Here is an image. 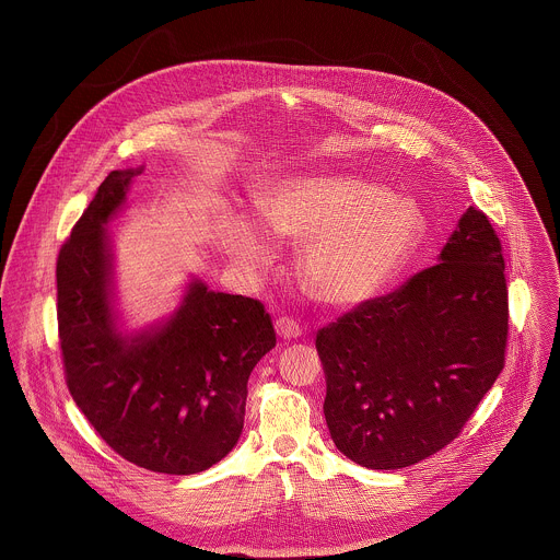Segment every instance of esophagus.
I'll list each match as a JSON object with an SVG mask.
<instances>
[{
    "label": "esophagus",
    "instance_id": "1",
    "mask_svg": "<svg viewBox=\"0 0 560 560\" xmlns=\"http://www.w3.org/2000/svg\"><path fill=\"white\" fill-rule=\"evenodd\" d=\"M276 331L280 338L291 340V338H300L302 336V325L291 317H280L276 319Z\"/></svg>",
    "mask_w": 560,
    "mask_h": 560
}]
</instances>
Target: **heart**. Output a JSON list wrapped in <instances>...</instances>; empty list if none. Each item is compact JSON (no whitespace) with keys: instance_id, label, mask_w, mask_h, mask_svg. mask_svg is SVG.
I'll return each mask as SVG.
<instances>
[{"instance_id":"1","label":"heart","mask_w":560,"mask_h":560,"mask_svg":"<svg viewBox=\"0 0 560 560\" xmlns=\"http://www.w3.org/2000/svg\"><path fill=\"white\" fill-rule=\"evenodd\" d=\"M258 218L271 233L308 243L304 282L336 306L377 295L422 233V215L411 200L349 176L284 180L260 196ZM226 243L245 265H262L269 256V243L241 218L229 220Z\"/></svg>"}]
</instances>
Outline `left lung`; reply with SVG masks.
<instances>
[{
	"mask_svg": "<svg viewBox=\"0 0 560 560\" xmlns=\"http://www.w3.org/2000/svg\"><path fill=\"white\" fill-rule=\"evenodd\" d=\"M506 336L502 243L470 207L438 265L319 329L323 413L336 448L371 470L438 453L504 369Z\"/></svg>",
	"mask_w": 560,
	"mask_h": 560,
	"instance_id": "obj_1",
	"label": "left lung"
}]
</instances>
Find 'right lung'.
I'll list each match as a JSON object with an SVG mask.
<instances>
[{
    "mask_svg": "<svg viewBox=\"0 0 560 560\" xmlns=\"http://www.w3.org/2000/svg\"><path fill=\"white\" fill-rule=\"evenodd\" d=\"M136 174L109 172L60 247L65 377L88 422L120 457L161 475H196L237 444L249 373L276 347V331L258 300L191 282L165 325L131 340L116 334L103 224Z\"/></svg>",
    "mask_w": 560,
    "mask_h": 560,
    "instance_id": "add662e5",
    "label": "right lung"
}]
</instances>
